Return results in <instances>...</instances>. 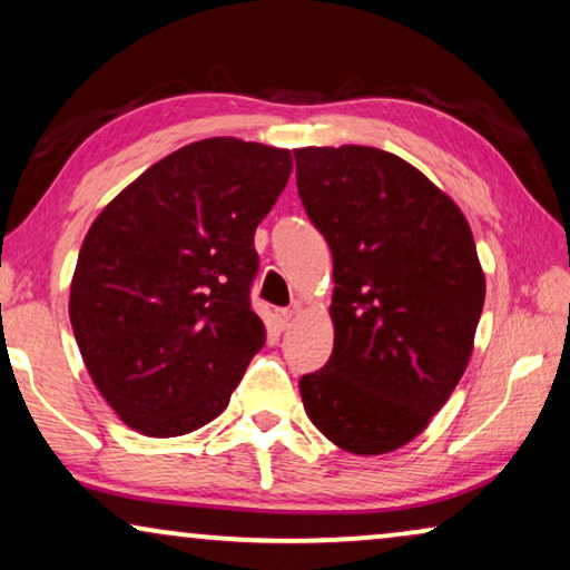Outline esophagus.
I'll use <instances>...</instances> for the list:
<instances>
[{
    "mask_svg": "<svg viewBox=\"0 0 570 570\" xmlns=\"http://www.w3.org/2000/svg\"><path fill=\"white\" fill-rule=\"evenodd\" d=\"M293 316H295V311H291V308H277V311H275L277 330H287V326L293 324Z\"/></svg>",
    "mask_w": 570,
    "mask_h": 570,
    "instance_id": "obj_1",
    "label": "esophagus"
}]
</instances>
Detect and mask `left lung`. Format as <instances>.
I'll return each instance as SVG.
<instances>
[{
  "mask_svg": "<svg viewBox=\"0 0 570 570\" xmlns=\"http://www.w3.org/2000/svg\"><path fill=\"white\" fill-rule=\"evenodd\" d=\"M295 181L334 262V347L301 376L306 415L350 454L410 443L470 363L485 275L462 209L396 155L303 147Z\"/></svg>",
  "mask_w": 570,
  "mask_h": 570,
  "instance_id": "obj_1",
  "label": "left lung"
}]
</instances>
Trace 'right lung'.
Masks as SVG:
<instances>
[{
	"label": "right lung",
	"instance_id": "obj_1",
	"mask_svg": "<svg viewBox=\"0 0 570 570\" xmlns=\"http://www.w3.org/2000/svg\"><path fill=\"white\" fill-rule=\"evenodd\" d=\"M293 170L291 150L199 139L131 181L90 225L69 291L82 361L135 431L207 425L264 345L254 248Z\"/></svg>",
	"mask_w": 570,
	"mask_h": 570
}]
</instances>
